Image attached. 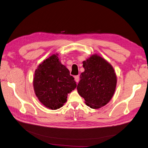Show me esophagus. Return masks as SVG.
Instances as JSON below:
<instances>
[{
	"label": "esophagus",
	"mask_w": 148,
	"mask_h": 148,
	"mask_svg": "<svg viewBox=\"0 0 148 148\" xmlns=\"http://www.w3.org/2000/svg\"><path fill=\"white\" fill-rule=\"evenodd\" d=\"M75 81L77 83H78L79 81V75H77V76H75Z\"/></svg>",
	"instance_id": "obj_1"
}]
</instances>
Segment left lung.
<instances>
[{
	"label": "left lung",
	"instance_id": "obj_1",
	"mask_svg": "<svg viewBox=\"0 0 148 148\" xmlns=\"http://www.w3.org/2000/svg\"><path fill=\"white\" fill-rule=\"evenodd\" d=\"M84 71L80 75L77 90L92 109L104 106L112 97L117 77L112 65L96 54L83 61Z\"/></svg>",
	"mask_w": 148,
	"mask_h": 148
}]
</instances>
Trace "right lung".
Here are the masks:
<instances>
[{
	"label": "right lung",
	"instance_id": "right-lung-1",
	"mask_svg": "<svg viewBox=\"0 0 148 148\" xmlns=\"http://www.w3.org/2000/svg\"><path fill=\"white\" fill-rule=\"evenodd\" d=\"M33 86L39 101L47 108L56 110L64 106L67 95L74 90L77 84L69 70L53 54L36 70Z\"/></svg>",
	"mask_w": 148,
	"mask_h": 148
}]
</instances>
